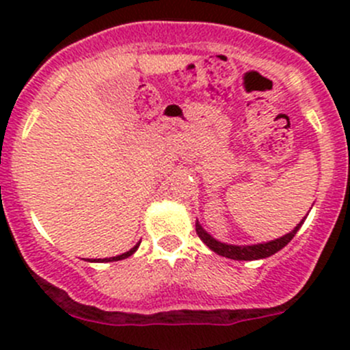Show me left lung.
<instances>
[{
  "instance_id": "1",
  "label": "left lung",
  "mask_w": 350,
  "mask_h": 350,
  "mask_svg": "<svg viewBox=\"0 0 350 350\" xmlns=\"http://www.w3.org/2000/svg\"><path fill=\"white\" fill-rule=\"evenodd\" d=\"M305 218H303V220L296 225L295 230H291L289 234H286L280 239H274V241L271 242L256 243V245H230V243L218 242L217 239L211 237L206 230H203V227H201L198 221H196V234L198 237L206 243L213 252H217L218 256H224V257H228V259H235V260H257V259H266V257L273 256V254H276L278 250L283 249L284 245H288V242H291V239L295 237V234L303 225Z\"/></svg>"
}]
</instances>
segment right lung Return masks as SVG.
<instances>
[{"instance_id": "obj_1", "label": "right lung", "mask_w": 350, "mask_h": 350, "mask_svg": "<svg viewBox=\"0 0 350 350\" xmlns=\"http://www.w3.org/2000/svg\"><path fill=\"white\" fill-rule=\"evenodd\" d=\"M139 245H140V243H137V245L133 247V249H130L129 252L120 254V256H116V257H107V259H94V260H98V262H111V260H122V259H126V257H130V256H132L133 252H135L137 249H139Z\"/></svg>"}]
</instances>
